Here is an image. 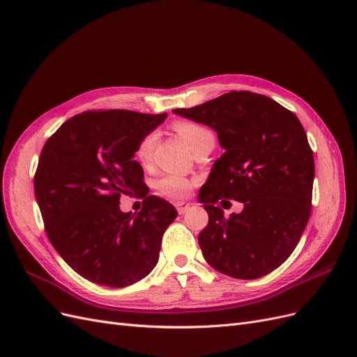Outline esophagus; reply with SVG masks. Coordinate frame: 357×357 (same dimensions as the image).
I'll return each instance as SVG.
<instances>
[{
	"label": "esophagus",
	"mask_w": 357,
	"mask_h": 357,
	"mask_svg": "<svg viewBox=\"0 0 357 357\" xmlns=\"http://www.w3.org/2000/svg\"><path fill=\"white\" fill-rule=\"evenodd\" d=\"M176 208H177L178 214H185V213L190 208V204H188V202H183V201H178V202H176Z\"/></svg>",
	"instance_id": "34e87169"
}]
</instances>
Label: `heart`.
Masks as SVG:
<instances>
[{
    "label": "heart",
    "mask_w": 357,
    "mask_h": 357,
    "mask_svg": "<svg viewBox=\"0 0 357 357\" xmlns=\"http://www.w3.org/2000/svg\"><path fill=\"white\" fill-rule=\"evenodd\" d=\"M177 132L183 137V139L189 144V147L197 152L201 147L214 144V135L205 126L195 123V122H177L174 125ZM156 144V134L150 132L147 134L137 147V159L143 167H147L152 162L153 149ZM190 181L180 174L174 172H168V174L162 176L156 181V189L159 193L168 198H185L190 192Z\"/></svg>",
    "instance_id": "obj_1"
}]
</instances>
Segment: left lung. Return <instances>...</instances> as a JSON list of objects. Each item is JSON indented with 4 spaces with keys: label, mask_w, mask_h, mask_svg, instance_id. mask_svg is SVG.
Here are the masks:
<instances>
[{
    "label": "left lung",
    "mask_w": 357,
    "mask_h": 357,
    "mask_svg": "<svg viewBox=\"0 0 357 357\" xmlns=\"http://www.w3.org/2000/svg\"><path fill=\"white\" fill-rule=\"evenodd\" d=\"M172 112L213 128L225 149L198 195L208 213L198 236L205 261L241 280L274 271L295 250L311 213L314 156L299 119L247 91ZM226 199L243 202V211L226 218L215 205Z\"/></svg>",
    "instance_id": "left-lung-1"
}]
</instances>
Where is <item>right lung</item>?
Wrapping results in <instances>:
<instances>
[{
	"label": "right lung",
	"instance_id": "right-lung-1",
	"mask_svg": "<svg viewBox=\"0 0 357 357\" xmlns=\"http://www.w3.org/2000/svg\"><path fill=\"white\" fill-rule=\"evenodd\" d=\"M167 113L98 110L63 122L43 147L36 199L52 245L92 283L125 287L152 273L174 205L149 195L134 160L142 139ZM122 195L144 198L139 213H123Z\"/></svg>",
	"mask_w": 357,
	"mask_h": 357
}]
</instances>
